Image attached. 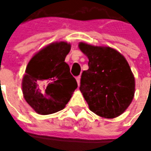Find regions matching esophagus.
<instances>
[{
	"label": "esophagus",
	"instance_id": "esophagus-1",
	"mask_svg": "<svg viewBox=\"0 0 151 151\" xmlns=\"http://www.w3.org/2000/svg\"><path fill=\"white\" fill-rule=\"evenodd\" d=\"M76 81H77V84H78V86H80V82H81V76H76Z\"/></svg>",
	"mask_w": 151,
	"mask_h": 151
}]
</instances>
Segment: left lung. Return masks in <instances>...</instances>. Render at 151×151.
Instances as JSON below:
<instances>
[{"instance_id": "obj_1", "label": "left lung", "mask_w": 151, "mask_h": 151, "mask_svg": "<svg viewBox=\"0 0 151 151\" xmlns=\"http://www.w3.org/2000/svg\"><path fill=\"white\" fill-rule=\"evenodd\" d=\"M88 57L87 70L81 78L80 91L91 112L113 119L124 112L134 96L135 81L125 58L110 47L80 43Z\"/></svg>"}]
</instances>
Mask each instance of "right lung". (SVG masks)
Wrapping results in <instances>:
<instances>
[{
    "label": "right lung",
    "mask_w": 151,
    "mask_h": 151,
    "mask_svg": "<svg viewBox=\"0 0 151 151\" xmlns=\"http://www.w3.org/2000/svg\"><path fill=\"white\" fill-rule=\"evenodd\" d=\"M70 44L57 42L38 51L27 64L22 79V93L27 102L39 114L62 110L70 101L77 82L65 62Z\"/></svg>",
    "instance_id": "add662e5"
}]
</instances>
